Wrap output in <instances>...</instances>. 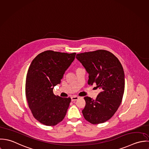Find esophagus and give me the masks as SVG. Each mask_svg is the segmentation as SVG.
<instances>
[{
    "instance_id": "esophagus-1",
    "label": "esophagus",
    "mask_w": 149,
    "mask_h": 149,
    "mask_svg": "<svg viewBox=\"0 0 149 149\" xmlns=\"http://www.w3.org/2000/svg\"><path fill=\"white\" fill-rule=\"evenodd\" d=\"M78 98H79V97H78V96H72L71 97V101H77Z\"/></svg>"
}]
</instances>
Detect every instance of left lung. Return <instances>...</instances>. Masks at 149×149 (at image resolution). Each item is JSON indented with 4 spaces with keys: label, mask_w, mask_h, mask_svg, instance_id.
I'll use <instances>...</instances> for the list:
<instances>
[{
    "label": "left lung",
    "mask_w": 149,
    "mask_h": 149,
    "mask_svg": "<svg viewBox=\"0 0 149 149\" xmlns=\"http://www.w3.org/2000/svg\"><path fill=\"white\" fill-rule=\"evenodd\" d=\"M76 58L89 74L88 84H96L101 90L95 100L84 97L83 115L93 124L104 123L113 116L121 102L125 86L123 68L119 59L106 50L81 53Z\"/></svg>",
    "instance_id": "left-lung-1"
}]
</instances>
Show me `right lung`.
<instances>
[{"instance_id":"right-lung-1","label":"right lung","mask_w":149,"mask_h":149,"mask_svg":"<svg viewBox=\"0 0 149 149\" xmlns=\"http://www.w3.org/2000/svg\"><path fill=\"white\" fill-rule=\"evenodd\" d=\"M75 55L49 50L38 54L30 64L26 79V97L34 118L45 125L58 124L66 115L71 98L55 95L53 89L60 84Z\"/></svg>"}]
</instances>
